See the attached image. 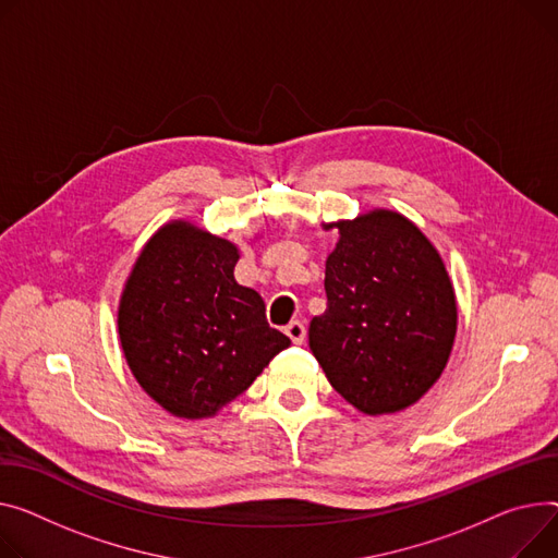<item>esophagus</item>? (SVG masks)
Segmentation results:
<instances>
[{
    "instance_id": "esophagus-1",
    "label": "esophagus",
    "mask_w": 558,
    "mask_h": 558,
    "mask_svg": "<svg viewBox=\"0 0 558 558\" xmlns=\"http://www.w3.org/2000/svg\"><path fill=\"white\" fill-rule=\"evenodd\" d=\"M284 333L291 339V343L301 345L307 337V329H305V323L303 320H291L287 327H284Z\"/></svg>"
}]
</instances>
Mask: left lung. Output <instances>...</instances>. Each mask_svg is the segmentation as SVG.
I'll return each instance as SVG.
<instances>
[{"instance_id":"obj_1","label":"left lung","mask_w":558,"mask_h":558,"mask_svg":"<svg viewBox=\"0 0 558 558\" xmlns=\"http://www.w3.org/2000/svg\"><path fill=\"white\" fill-rule=\"evenodd\" d=\"M325 263L327 310L310 323V348L331 388L363 415L420 401L449 363L458 301L433 242L397 210L339 219Z\"/></svg>"}]
</instances>
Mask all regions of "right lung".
Masks as SVG:
<instances>
[{
  "label": "right lung",
  "instance_id": "right-lung-1",
  "mask_svg": "<svg viewBox=\"0 0 558 558\" xmlns=\"http://www.w3.org/2000/svg\"><path fill=\"white\" fill-rule=\"evenodd\" d=\"M240 248L193 221L141 248L119 303V339L138 386L181 420L215 417L291 345L259 293L238 284Z\"/></svg>",
  "mask_w": 558,
  "mask_h": 558
}]
</instances>
